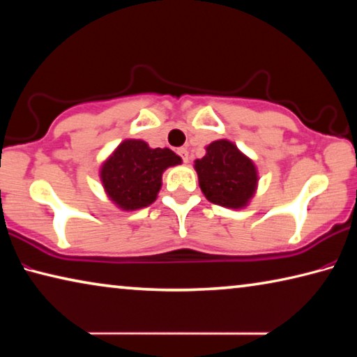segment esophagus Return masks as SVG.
<instances>
[{"label":"esophagus","mask_w":357,"mask_h":357,"mask_svg":"<svg viewBox=\"0 0 357 357\" xmlns=\"http://www.w3.org/2000/svg\"><path fill=\"white\" fill-rule=\"evenodd\" d=\"M178 154L183 157L184 164H187V162H189V151H187V148H179L178 149Z\"/></svg>","instance_id":"esophagus-1"}]
</instances>
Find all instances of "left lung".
<instances>
[{"instance_id": "1", "label": "left lung", "mask_w": 357, "mask_h": 357, "mask_svg": "<svg viewBox=\"0 0 357 357\" xmlns=\"http://www.w3.org/2000/svg\"><path fill=\"white\" fill-rule=\"evenodd\" d=\"M204 149L206 154L193 162V168L206 200L228 209L249 206L259 179L253 160L225 138L209 143Z\"/></svg>"}]
</instances>
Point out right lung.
Wrapping results in <instances>:
<instances>
[{
    "mask_svg": "<svg viewBox=\"0 0 357 357\" xmlns=\"http://www.w3.org/2000/svg\"><path fill=\"white\" fill-rule=\"evenodd\" d=\"M183 159L168 148H149L143 140L128 138L102 162L99 178L108 200L121 211H137L155 202L162 174Z\"/></svg>",
    "mask_w": 357,
    "mask_h": 357,
    "instance_id": "add662e5",
    "label": "right lung"
}]
</instances>
